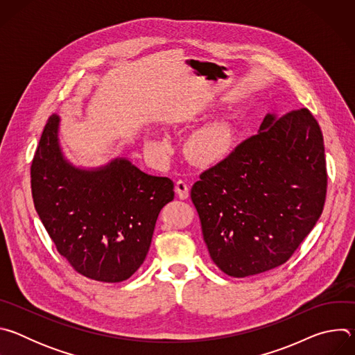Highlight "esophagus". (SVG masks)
Listing matches in <instances>:
<instances>
[{"instance_id":"34e87169","label":"esophagus","mask_w":355,"mask_h":355,"mask_svg":"<svg viewBox=\"0 0 355 355\" xmlns=\"http://www.w3.org/2000/svg\"><path fill=\"white\" fill-rule=\"evenodd\" d=\"M175 192L180 196V199H187L189 196V187H188L187 181L178 180L175 182Z\"/></svg>"}]
</instances>
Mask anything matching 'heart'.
<instances>
[{
	"mask_svg": "<svg viewBox=\"0 0 355 355\" xmlns=\"http://www.w3.org/2000/svg\"><path fill=\"white\" fill-rule=\"evenodd\" d=\"M189 150L196 160L212 163L227 153L229 137L222 129L205 128L191 137Z\"/></svg>",
	"mask_w": 355,
	"mask_h": 355,
	"instance_id": "obj_1",
	"label": "heart"
}]
</instances>
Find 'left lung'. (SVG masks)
<instances>
[{
  "mask_svg": "<svg viewBox=\"0 0 355 355\" xmlns=\"http://www.w3.org/2000/svg\"><path fill=\"white\" fill-rule=\"evenodd\" d=\"M199 178L191 199L214 263L234 278L279 267L323 212L320 126L306 108L281 118L268 114L257 135Z\"/></svg>",
  "mask_w": 355,
  "mask_h": 355,
  "instance_id": "8db88e82",
  "label": "left lung"
}]
</instances>
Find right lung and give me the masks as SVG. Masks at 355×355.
Returning a JSON list of instances; mask_svg holds the SVG:
<instances>
[{
  "mask_svg": "<svg viewBox=\"0 0 355 355\" xmlns=\"http://www.w3.org/2000/svg\"><path fill=\"white\" fill-rule=\"evenodd\" d=\"M59 116L49 118L31 166L35 209L59 254L81 275L122 282L143 264L157 216L174 182L126 159L95 170L70 164L59 144Z\"/></svg>",
  "mask_w": 355,
  "mask_h": 355,
  "instance_id": "obj_1",
  "label": "right lung"
}]
</instances>
